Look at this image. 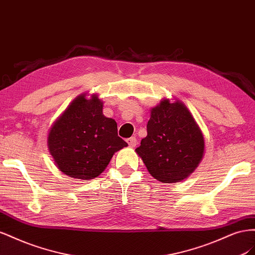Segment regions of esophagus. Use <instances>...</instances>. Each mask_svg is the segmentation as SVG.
I'll use <instances>...</instances> for the list:
<instances>
[{"instance_id": "esophagus-1", "label": "esophagus", "mask_w": 255, "mask_h": 255, "mask_svg": "<svg viewBox=\"0 0 255 255\" xmlns=\"http://www.w3.org/2000/svg\"><path fill=\"white\" fill-rule=\"evenodd\" d=\"M127 143H128V145L130 147H134L135 145H136V139L134 136H131V137H129V139H127Z\"/></svg>"}]
</instances>
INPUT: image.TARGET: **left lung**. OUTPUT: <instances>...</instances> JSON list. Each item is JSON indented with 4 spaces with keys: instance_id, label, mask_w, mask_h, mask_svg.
<instances>
[{
    "instance_id": "left-lung-1",
    "label": "left lung",
    "mask_w": 255,
    "mask_h": 255,
    "mask_svg": "<svg viewBox=\"0 0 255 255\" xmlns=\"http://www.w3.org/2000/svg\"><path fill=\"white\" fill-rule=\"evenodd\" d=\"M204 149V136L187 107L163 99L151 109L147 135L135 151L152 177L169 184L191 175Z\"/></svg>"
}]
</instances>
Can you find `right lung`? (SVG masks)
<instances>
[{
	"instance_id": "right-lung-1",
	"label": "right lung",
	"mask_w": 255,
	"mask_h": 255,
	"mask_svg": "<svg viewBox=\"0 0 255 255\" xmlns=\"http://www.w3.org/2000/svg\"><path fill=\"white\" fill-rule=\"evenodd\" d=\"M79 95L51 127L48 148L65 175L89 180L99 176L114 152L127 146L118 135V124L103 114L97 95Z\"/></svg>"
}]
</instances>
